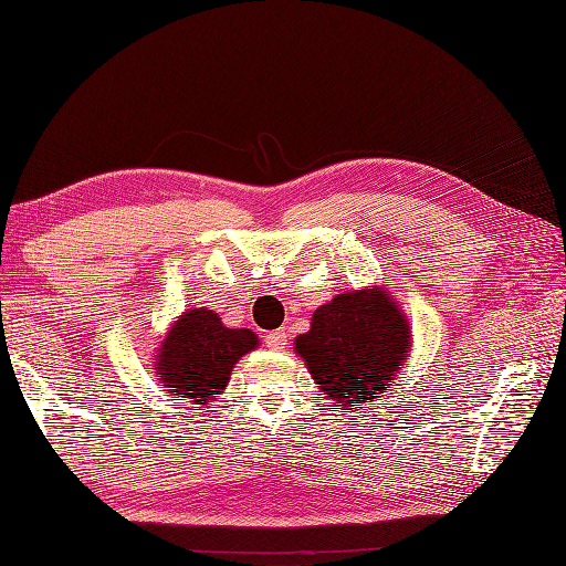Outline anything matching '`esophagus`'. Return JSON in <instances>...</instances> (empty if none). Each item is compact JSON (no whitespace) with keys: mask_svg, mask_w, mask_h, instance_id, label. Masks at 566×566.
I'll return each instance as SVG.
<instances>
[{"mask_svg":"<svg viewBox=\"0 0 566 566\" xmlns=\"http://www.w3.org/2000/svg\"><path fill=\"white\" fill-rule=\"evenodd\" d=\"M264 342H266V347H271L273 352H283L285 345H287V333H285L283 328H279V331L269 333V335L264 337Z\"/></svg>","mask_w":566,"mask_h":566,"instance_id":"obj_1","label":"esophagus"}]
</instances>
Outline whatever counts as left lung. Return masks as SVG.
Wrapping results in <instances>:
<instances>
[{
    "instance_id": "left-lung-1",
    "label": "left lung",
    "mask_w": 566,
    "mask_h": 566,
    "mask_svg": "<svg viewBox=\"0 0 566 566\" xmlns=\"http://www.w3.org/2000/svg\"><path fill=\"white\" fill-rule=\"evenodd\" d=\"M413 345L410 321L382 285L335 295L295 337V354L339 413L364 410L397 380Z\"/></svg>"
}]
</instances>
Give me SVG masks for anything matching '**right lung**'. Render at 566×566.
I'll use <instances>...</instances> for the list:
<instances>
[{
  "mask_svg": "<svg viewBox=\"0 0 566 566\" xmlns=\"http://www.w3.org/2000/svg\"><path fill=\"white\" fill-rule=\"evenodd\" d=\"M254 347H260V337L250 328H229L212 310L193 306L169 323L150 364L172 401L208 408L214 394L227 389L235 364Z\"/></svg>",
  "mask_w": 566,
  "mask_h": 566,
  "instance_id": "1",
  "label": "right lung"
}]
</instances>
